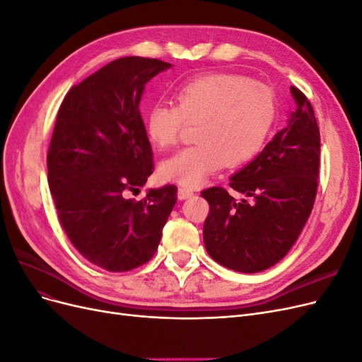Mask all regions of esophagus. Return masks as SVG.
Masks as SVG:
<instances>
[{
	"label": "esophagus",
	"instance_id": "obj_1",
	"mask_svg": "<svg viewBox=\"0 0 362 362\" xmlns=\"http://www.w3.org/2000/svg\"><path fill=\"white\" fill-rule=\"evenodd\" d=\"M193 196V190L189 187H180L178 189V199L184 201V199H189Z\"/></svg>",
	"mask_w": 362,
	"mask_h": 362
}]
</instances>
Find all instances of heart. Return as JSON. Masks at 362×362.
Masks as SVG:
<instances>
[{
	"instance_id": "obj_1",
	"label": "heart",
	"mask_w": 362,
	"mask_h": 362,
	"mask_svg": "<svg viewBox=\"0 0 362 362\" xmlns=\"http://www.w3.org/2000/svg\"><path fill=\"white\" fill-rule=\"evenodd\" d=\"M175 105L156 104L146 115L151 144L166 149L185 122L196 124V146L184 148L160 166V175L182 187H198L211 173L238 168L264 146L276 119V98L259 81L231 74H208L182 84Z\"/></svg>"
}]
</instances>
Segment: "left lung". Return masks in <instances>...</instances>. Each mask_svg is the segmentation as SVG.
Here are the masks:
<instances>
[{
	"label": "left lung",
	"mask_w": 362,
	"mask_h": 362,
	"mask_svg": "<svg viewBox=\"0 0 362 362\" xmlns=\"http://www.w3.org/2000/svg\"><path fill=\"white\" fill-rule=\"evenodd\" d=\"M296 108L259 154L229 178L250 201L222 187L201 194L210 204L205 249L214 261L242 273L275 266L288 254L311 214L320 168V131L306 96L290 89Z\"/></svg>",
	"instance_id": "left-lung-1"
}]
</instances>
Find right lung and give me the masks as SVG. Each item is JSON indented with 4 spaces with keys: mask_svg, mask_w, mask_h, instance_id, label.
Listing matches in <instances>:
<instances>
[{
    "mask_svg": "<svg viewBox=\"0 0 362 362\" xmlns=\"http://www.w3.org/2000/svg\"><path fill=\"white\" fill-rule=\"evenodd\" d=\"M172 68L122 57L64 96L48 149V184L71 243L93 264L128 272L157 252L177 185L140 192L154 169L140 101L148 81Z\"/></svg>",
    "mask_w": 362,
    "mask_h": 362,
    "instance_id": "add662e5",
    "label": "right lung"
}]
</instances>
